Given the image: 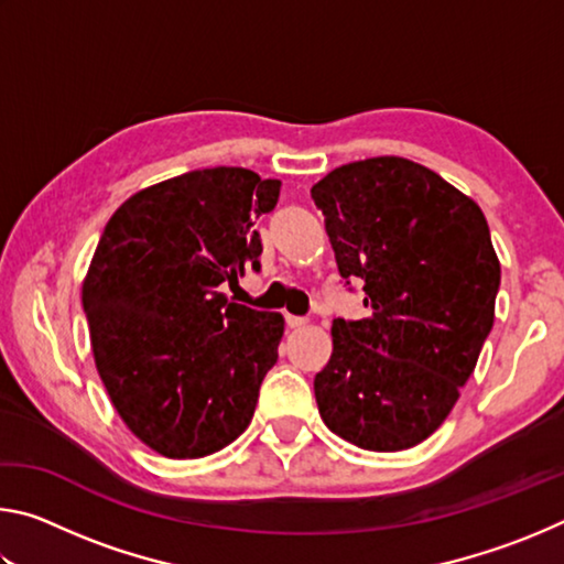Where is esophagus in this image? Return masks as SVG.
<instances>
[{
  "label": "esophagus",
  "instance_id": "esophagus-1",
  "mask_svg": "<svg viewBox=\"0 0 564 564\" xmlns=\"http://www.w3.org/2000/svg\"><path fill=\"white\" fill-rule=\"evenodd\" d=\"M285 323H289L291 328H301V326H305V323H308V318H305V316H293V313H285Z\"/></svg>",
  "mask_w": 564,
  "mask_h": 564
}]
</instances>
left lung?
I'll list each match as a JSON object with an SVG mask.
<instances>
[{"label":"left lung","instance_id":"1","mask_svg":"<svg viewBox=\"0 0 564 564\" xmlns=\"http://www.w3.org/2000/svg\"><path fill=\"white\" fill-rule=\"evenodd\" d=\"M346 283L370 318L333 321L318 413L376 453L423 443L451 415L492 330L500 261L473 198L400 156L333 169L311 188Z\"/></svg>","mask_w":564,"mask_h":564}]
</instances>
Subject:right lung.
<instances>
[{
    "label": "right lung",
    "instance_id": "right-lung-1",
    "mask_svg": "<svg viewBox=\"0 0 564 564\" xmlns=\"http://www.w3.org/2000/svg\"><path fill=\"white\" fill-rule=\"evenodd\" d=\"M281 181L216 166L127 198L82 285L94 362L113 408L151 451L178 460L234 443L279 360L281 313L228 303L263 251L253 221Z\"/></svg>",
    "mask_w": 564,
    "mask_h": 564
}]
</instances>
